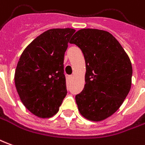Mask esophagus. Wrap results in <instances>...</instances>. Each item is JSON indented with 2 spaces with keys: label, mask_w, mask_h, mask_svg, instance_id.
<instances>
[{
  "label": "esophagus",
  "mask_w": 145,
  "mask_h": 145,
  "mask_svg": "<svg viewBox=\"0 0 145 145\" xmlns=\"http://www.w3.org/2000/svg\"><path fill=\"white\" fill-rule=\"evenodd\" d=\"M73 78V76L72 75H70V76H68V79L69 80H71Z\"/></svg>",
  "instance_id": "esophagus-1"
}]
</instances>
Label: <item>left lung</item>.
Listing matches in <instances>:
<instances>
[{"label": "left lung", "instance_id": "obj_1", "mask_svg": "<svg viewBox=\"0 0 145 145\" xmlns=\"http://www.w3.org/2000/svg\"><path fill=\"white\" fill-rule=\"evenodd\" d=\"M86 60V84L75 101L80 114L93 122L112 115L120 108L132 84V64L122 45L108 31L81 29L70 41Z\"/></svg>", "mask_w": 145, "mask_h": 145}]
</instances>
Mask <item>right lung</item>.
Instances as JSON below:
<instances>
[{
    "label": "right lung",
    "mask_w": 145,
    "mask_h": 145,
    "mask_svg": "<svg viewBox=\"0 0 145 145\" xmlns=\"http://www.w3.org/2000/svg\"><path fill=\"white\" fill-rule=\"evenodd\" d=\"M74 32L71 28L46 30L27 45L17 63V93L26 108L39 118L55 115L67 95L63 58Z\"/></svg>",
    "instance_id": "add662e5"
}]
</instances>
